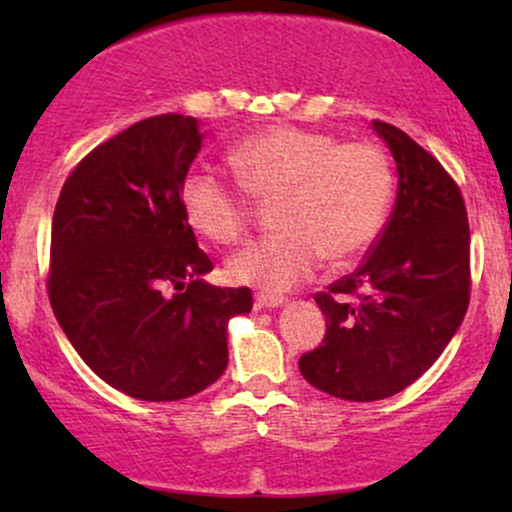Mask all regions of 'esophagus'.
<instances>
[{
    "label": "esophagus",
    "instance_id": "34e87169",
    "mask_svg": "<svg viewBox=\"0 0 512 512\" xmlns=\"http://www.w3.org/2000/svg\"><path fill=\"white\" fill-rule=\"evenodd\" d=\"M284 301V296H274V293H255V308H279Z\"/></svg>",
    "mask_w": 512,
    "mask_h": 512
}]
</instances>
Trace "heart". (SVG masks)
I'll return each instance as SVG.
<instances>
[{
	"instance_id": "1",
	"label": "heart",
	"mask_w": 512,
	"mask_h": 512,
	"mask_svg": "<svg viewBox=\"0 0 512 512\" xmlns=\"http://www.w3.org/2000/svg\"><path fill=\"white\" fill-rule=\"evenodd\" d=\"M238 182L211 168L187 170L182 214L211 243L248 236L257 199H274V236L255 240L228 262V274L262 291H286L322 257L361 255L383 228L395 175L385 151L303 127H272L231 149Z\"/></svg>"
}]
</instances>
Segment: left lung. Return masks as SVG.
Wrapping results in <instances>:
<instances>
[{"instance_id": "obj_1", "label": "left lung", "mask_w": 512, "mask_h": 512, "mask_svg": "<svg viewBox=\"0 0 512 512\" xmlns=\"http://www.w3.org/2000/svg\"><path fill=\"white\" fill-rule=\"evenodd\" d=\"M373 127L397 163L395 209L361 267L315 293L327 332L298 361L310 385L351 402L392 397L421 378L462 325L472 291L457 182L407 132Z\"/></svg>"}]
</instances>
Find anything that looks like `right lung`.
<instances>
[{
  "label": "right lung",
  "mask_w": 512,
  "mask_h": 512,
  "mask_svg": "<svg viewBox=\"0 0 512 512\" xmlns=\"http://www.w3.org/2000/svg\"><path fill=\"white\" fill-rule=\"evenodd\" d=\"M202 149L195 117H146L86 154L52 216L48 296L88 368L146 402L197 395L228 363V317L252 293L204 284L214 269L182 214Z\"/></svg>",
  "instance_id": "1"
}]
</instances>
